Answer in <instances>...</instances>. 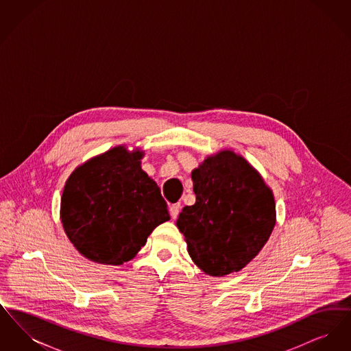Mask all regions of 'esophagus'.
I'll return each mask as SVG.
<instances>
[{
    "label": "esophagus",
    "instance_id": "1",
    "mask_svg": "<svg viewBox=\"0 0 351 351\" xmlns=\"http://www.w3.org/2000/svg\"><path fill=\"white\" fill-rule=\"evenodd\" d=\"M180 209H182V205L178 202V204H172L171 206H169V215H171V217L178 218L179 216V212H180Z\"/></svg>",
    "mask_w": 351,
    "mask_h": 351
}]
</instances>
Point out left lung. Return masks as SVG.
<instances>
[{
    "label": "left lung",
    "mask_w": 351,
    "mask_h": 351,
    "mask_svg": "<svg viewBox=\"0 0 351 351\" xmlns=\"http://www.w3.org/2000/svg\"><path fill=\"white\" fill-rule=\"evenodd\" d=\"M196 202L178 218L192 261L208 275L237 272L263 249L275 226V201L261 175L233 151L192 172Z\"/></svg>",
    "instance_id": "8db88e82"
}]
</instances>
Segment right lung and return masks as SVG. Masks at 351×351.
Segmentation results:
<instances>
[{
  "instance_id": "1",
  "label": "right lung",
  "mask_w": 351,
  "mask_h": 351,
  "mask_svg": "<svg viewBox=\"0 0 351 351\" xmlns=\"http://www.w3.org/2000/svg\"><path fill=\"white\" fill-rule=\"evenodd\" d=\"M141 151L122 146L76 168L66 183L60 217L64 232L85 258L122 265L169 219L160 188L141 168Z\"/></svg>"
}]
</instances>
